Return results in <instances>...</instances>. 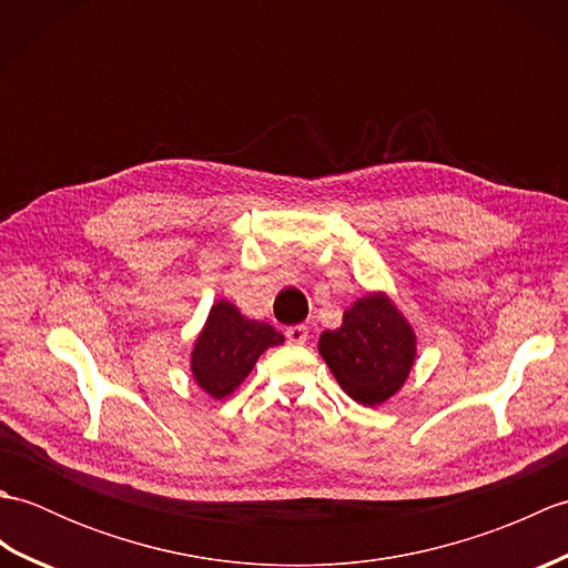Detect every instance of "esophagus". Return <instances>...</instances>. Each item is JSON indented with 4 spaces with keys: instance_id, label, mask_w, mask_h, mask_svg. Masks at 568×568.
<instances>
[{
    "instance_id": "esophagus-1",
    "label": "esophagus",
    "mask_w": 568,
    "mask_h": 568,
    "mask_svg": "<svg viewBox=\"0 0 568 568\" xmlns=\"http://www.w3.org/2000/svg\"><path fill=\"white\" fill-rule=\"evenodd\" d=\"M285 336L291 344H305L310 339V329L305 327V324H295V327L285 329Z\"/></svg>"
}]
</instances>
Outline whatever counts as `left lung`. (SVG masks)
<instances>
[{"label":"left lung","instance_id":"obj_1","mask_svg":"<svg viewBox=\"0 0 568 568\" xmlns=\"http://www.w3.org/2000/svg\"><path fill=\"white\" fill-rule=\"evenodd\" d=\"M320 354L348 397L376 407L405 385L417 336L388 295L368 293L344 312L339 329L322 332Z\"/></svg>","mask_w":568,"mask_h":568}]
</instances>
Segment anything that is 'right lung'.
Listing matches in <instances>:
<instances>
[{
    "mask_svg": "<svg viewBox=\"0 0 568 568\" xmlns=\"http://www.w3.org/2000/svg\"><path fill=\"white\" fill-rule=\"evenodd\" d=\"M285 336L271 324L248 320L229 300H216L190 354L192 378L214 400L232 395L271 346Z\"/></svg>",
    "mask_w": 568,
    "mask_h": 568,
    "instance_id": "right-lung-1",
    "label": "right lung"
}]
</instances>
